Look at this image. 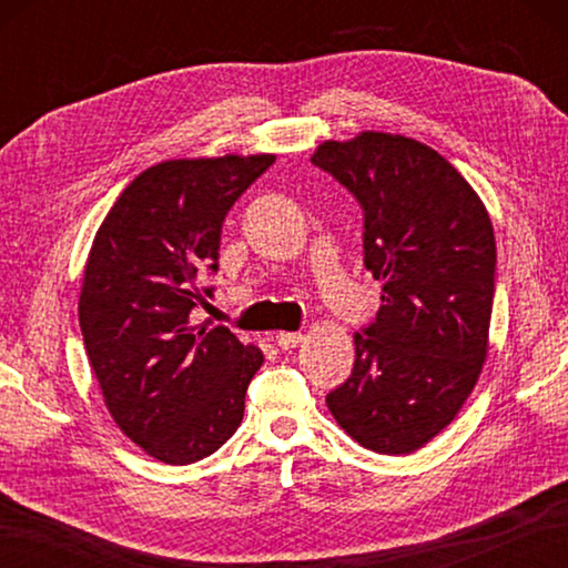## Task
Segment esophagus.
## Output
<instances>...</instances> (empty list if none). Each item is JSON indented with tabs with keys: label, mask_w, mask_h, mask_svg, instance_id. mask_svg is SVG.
Returning <instances> with one entry per match:
<instances>
[{
	"label": "esophagus",
	"mask_w": 568,
	"mask_h": 568,
	"mask_svg": "<svg viewBox=\"0 0 568 568\" xmlns=\"http://www.w3.org/2000/svg\"><path fill=\"white\" fill-rule=\"evenodd\" d=\"M275 342H277V346L283 348V352H287V348H295L300 342H303V334H300V332H281L275 336Z\"/></svg>",
	"instance_id": "1"
}]
</instances>
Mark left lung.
<instances>
[{
    "instance_id": "left-lung-1",
    "label": "left lung",
    "mask_w": 568,
    "mask_h": 568,
    "mask_svg": "<svg viewBox=\"0 0 568 568\" xmlns=\"http://www.w3.org/2000/svg\"><path fill=\"white\" fill-rule=\"evenodd\" d=\"M364 210V265L383 283L354 334V371L327 395L348 437L409 454L449 425L488 354L496 236L462 173L415 139L364 131L312 155Z\"/></svg>"
}]
</instances>
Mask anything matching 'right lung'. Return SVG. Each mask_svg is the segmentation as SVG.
I'll list each match as a JSON object with an SVG mask.
<instances>
[{"instance_id": "1", "label": "right lung", "mask_w": 568, "mask_h": 568, "mask_svg": "<svg viewBox=\"0 0 568 568\" xmlns=\"http://www.w3.org/2000/svg\"><path fill=\"white\" fill-rule=\"evenodd\" d=\"M275 155L165 161L143 171L104 216L84 265L80 329L104 403L126 437L163 464L214 454L244 419L263 364L210 307L229 210Z\"/></svg>"}]
</instances>
